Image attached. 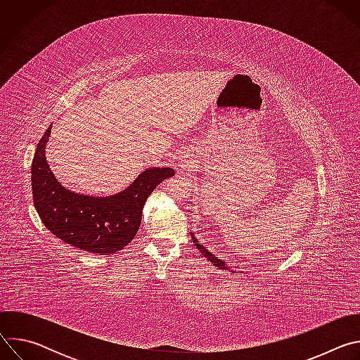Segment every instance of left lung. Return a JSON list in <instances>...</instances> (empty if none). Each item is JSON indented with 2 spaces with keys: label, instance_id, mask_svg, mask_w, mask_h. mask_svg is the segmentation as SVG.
I'll return each mask as SVG.
<instances>
[{
  "label": "left lung",
  "instance_id": "left-lung-1",
  "mask_svg": "<svg viewBox=\"0 0 360 360\" xmlns=\"http://www.w3.org/2000/svg\"><path fill=\"white\" fill-rule=\"evenodd\" d=\"M191 238H192V242H193V245L200 250V253L205 256V258H207L208 261H211L217 268H219V269H226L228 266H226V264L224 262V261H221V259H218L217 258V256L215 255H212L207 248H205V246H202L198 240H196V238L193 236V233H191Z\"/></svg>",
  "mask_w": 360,
  "mask_h": 360
}]
</instances>
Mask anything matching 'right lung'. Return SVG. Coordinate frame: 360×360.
I'll return each mask as SVG.
<instances>
[{"instance_id":"add662e5","label":"right lung","mask_w":360,"mask_h":360,"mask_svg":"<svg viewBox=\"0 0 360 360\" xmlns=\"http://www.w3.org/2000/svg\"><path fill=\"white\" fill-rule=\"evenodd\" d=\"M49 134L51 127L37 145L31 168L34 205L42 224L58 239L89 253L112 255L124 249L139 229L148 196L175 171L145 169L125 191L112 196L79 195L65 189L46 164Z\"/></svg>"}]
</instances>
